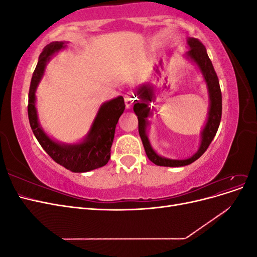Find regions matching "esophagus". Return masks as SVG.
<instances>
[{
    "label": "esophagus",
    "mask_w": 257,
    "mask_h": 257,
    "mask_svg": "<svg viewBox=\"0 0 257 257\" xmlns=\"http://www.w3.org/2000/svg\"><path fill=\"white\" fill-rule=\"evenodd\" d=\"M124 100H125V107L126 109H131L132 106H133L134 104V100H135V97L130 94V93H127V94L124 95Z\"/></svg>",
    "instance_id": "esophagus-1"
}]
</instances>
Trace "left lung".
<instances>
[{"label": "left lung", "mask_w": 257, "mask_h": 257, "mask_svg": "<svg viewBox=\"0 0 257 257\" xmlns=\"http://www.w3.org/2000/svg\"><path fill=\"white\" fill-rule=\"evenodd\" d=\"M188 45L190 50L186 52L185 57L192 60L195 63L201 74H203L205 81L208 87L209 92V98H210V107L208 112V120L206 122V125L201 131V141L200 146L198 148L197 152L193 155V157L185 159V160H172L166 159L159 155L157 152L153 150V148L150 145L149 139L147 136V126L149 122L147 118L151 115L149 103L154 102L155 95L153 85L151 84H143L139 87L135 92V97L138 96V100L136 99V104L134 105V112L136 113L138 118V132L139 136L142 138V142L145 148V151L147 157L149 160L154 163L158 166H167V167H181L189 165L194 161L199 159L201 155L205 153L208 149L209 145L211 144L213 138L216 134L217 128H219L221 116H222V93L219 79H217L216 73L213 68L212 62L209 59L208 53L206 51L205 46L201 44L200 41L197 38L191 37L188 40Z\"/></svg>", "instance_id": "8db88e82"}]
</instances>
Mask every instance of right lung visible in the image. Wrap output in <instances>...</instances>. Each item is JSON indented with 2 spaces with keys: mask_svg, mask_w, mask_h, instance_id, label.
<instances>
[{
  "mask_svg": "<svg viewBox=\"0 0 257 257\" xmlns=\"http://www.w3.org/2000/svg\"><path fill=\"white\" fill-rule=\"evenodd\" d=\"M64 47V42H53L46 46L41 53L29 91V121L38 143L54 162L71 172L85 173L105 166L109 161L115 125L125 109V104L124 98L118 96L100 106L88 135L81 143L74 145L60 144L46 134L38 122L35 92L47 62L54 53Z\"/></svg>",
  "mask_w": 257,
  "mask_h": 257,
  "instance_id": "add662e5",
  "label": "right lung"
}]
</instances>
